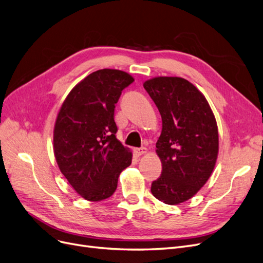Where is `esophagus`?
<instances>
[{
  "label": "esophagus",
  "mask_w": 263,
  "mask_h": 263,
  "mask_svg": "<svg viewBox=\"0 0 263 263\" xmlns=\"http://www.w3.org/2000/svg\"><path fill=\"white\" fill-rule=\"evenodd\" d=\"M147 152V148L146 147H140V148H134V153L137 156H141V155L145 154Z\"/></svg>",
  "instance_id": "esophagus-1"
}]
</instances>
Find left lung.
Wrapping results in <instances>:
<instances>
[{"label":"left lung","mask_w":263,"mask_h":263,"mask_svg":"<svg viewBox=\"0 0 263 263\" xmlns=\"http://www.w3.org/2000/svg\"><path fill=\"white\" fill-rule=\"evenodd\" d=\"M161 115L162 131L156 143L161 176L152 194L168 205L193 197L215 168L219 137L207 100L187 80L158 77L144 83Z\"/></svg>","instance_id":"1"}]
</instances>
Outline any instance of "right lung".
Returning <instances> with one entry per match:
<instances>
[{"label": "right lung", "instance_id": "add662e5", "mask_svg": "<svg viewBox=\"0 0 263 263\" xmlns=\"http://www.w3.org/2000/svg\"><path fill=\"white\" fill-rule=\"evenodd\" d=\"M134 81L124 71L101 69L78 83L62 105L54 128V154L62 173L91 201L110 197L132 153L117 140L114 114Z\"/></svg>", "mask_w": 263, "mask_h": 263}]
</instances>
